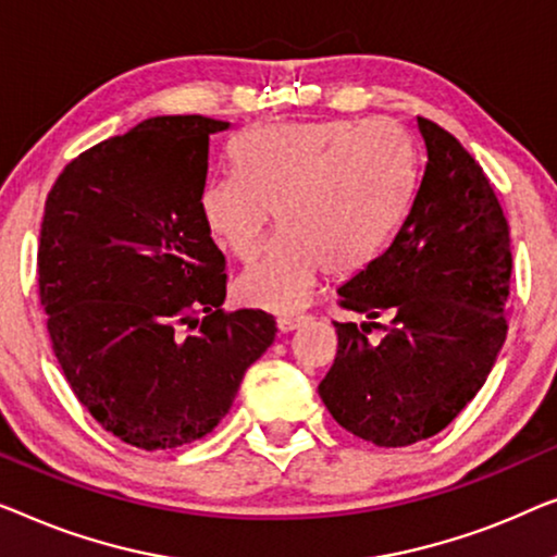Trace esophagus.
Wrapping results in <instances>:
<instances>
[{
  "mask_svg": "<svg viewBox=\"0 0 557 557\" xmlns=\"http://www.w3.org/2000/svg\"><path fill=\"white\" fill-rule=\"evenodd\" d=\"M305 320H308L305 315H280L277 318V331L280 333H293L305 323Z\"/></svg>",
  "mask_w": 557,
  "mask_h": 557,
  "instance_id": "obj_1",
  "label": "esophagus"
}]
</instances>
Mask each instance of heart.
<instances>
[{"instance_id": "b5f03b06", "label": "heart", "mask_w": 557, "mask_h": 557, "mask_svg": "<svg viewBox=\"0 0 557 557\" xmlns=\"http://www.w3.org/2000/svg\"><path fill=\"white\" fill-rule=\"evenodd\" d=\"M230 159L234 176L201 186V224L222 252L247 260L277 209L282 234L237 277V295L285 315L325 268L348 275L379 252L411 186V146L388 121L257 125Z\"/></svg>"}]
</instances>
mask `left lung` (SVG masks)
I'll use <instances>...</instances> for the list:
<instances>
[{
    "mask_svg": "<svg viewBox=\"0 0 557 557\" xmlns=\"http://www.w3.org/2000/svg\"><path fill=\"white\" fill-rule=\"evenodd\" d=\"M421 174L383 252L338 289V305L388 323H335L338 354L320 398L343 429L409 446L449 426L484 386L507 338L510 226L480 163L417 119ZM379 326L384 335L371 342Z\"/></svg>",
    "mask_w": 557,
    "mask_h": 557,
    "instance_id": "1",
    "label": "left lung"
}]
</instances>
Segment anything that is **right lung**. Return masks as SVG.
<instances>
[{"mask_svg":"<svg viewBox=\"0 0 557 557\" xmlns=\"http://www.w3.org/2000/svg\"><path fill=\"white\" fill-rule=\"evenodd\" d=\"M207 115H159L62 169L45 201L37 285L54 358L85 411L138 449L207 436L275 341L226 312L224 255L199 216Z\"/></svg>","mask_w":557,"mask_h":557,"instance_id":"right-lung-1","label":"right lung"}]
</instances>
